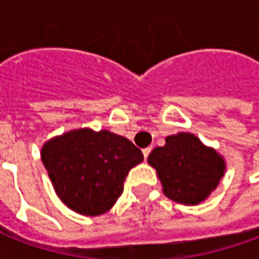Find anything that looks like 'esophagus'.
Returning a JSON list of instances; mask_svg holds the SVG:
<instances>
[{"mask_svg":"<svg viewBox=\"0 0 259 259\" xmlns=\"http://www.w3.org/2000/svg\"><path fill=\"white\" fill-rule=\"evenodd\" d=\"M150 152H151V147H147V148H144L143 150V155H144V158H148V155H150Z\"/></svg>","mask_w":259,"mask_h":259,"instance_id":"34e87169","label":"esophagus"}]
</instances>
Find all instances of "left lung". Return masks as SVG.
<instances>
[{
	"label": "left lung",
	"mask_w": 259,
	"mask_h": 259,
	"mask_svg": "<svg viewBox=\"0 0 259 259\" xmlns=\"http://www.w3.org/2000/svg\"><path fill=\"white\" fill-rule=\"evenodd\" d=\"M148 163L157 169L165 195L187 205L206 198L225 174L222 157L190 133L166 137V144L148 155Z\"/></svg>",
	"instance_id": "obj_1"
}]
</instances>
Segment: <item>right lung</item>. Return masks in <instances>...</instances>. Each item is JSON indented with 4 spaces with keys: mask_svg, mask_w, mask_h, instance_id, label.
I'll return each instance as SVG.
<instances>
[{
    "mask_svg": "<svg viewBox=\"0 0 259 259\" xmlns=\"http://www.w3.org/2000/svg\"><path fill=\"white\" fill-rule=\"evenodd\" d=\"M41 159L65 205L96 217L111 209L123 193L129 170L144 157L122 136L80 129L48 141Z\"/></svg>",
    "mask_w": 259,
    "mask_h": 259,
    "instance_id": "obj_1",
    "label": "right lung"
}]
</instances>
